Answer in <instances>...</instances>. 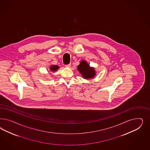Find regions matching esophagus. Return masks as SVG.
Masks as SVG:
<instances>
[{
	"instance_id": "34e87169",
	"label": "esophagus",
	"mask_w": 150,
	"mask_h": 150,
	"mask_svg": "<svg viewBox=\"0 0 150 150\" xmlns=\"http://www.w3.org/2000/svg\"><path fill=\"white\" fill-rule=\"evenodd\" d=\"M65 67H67V68H70V67H71V64H68V65H65Z\"/></svg>"
}]
</instances>
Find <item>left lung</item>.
<instances>
[{"mask_svg":"<svg viewBox=\"0 0 150 150\" xmlns=\"http://www.w3.org/2000/svg\"><path fill=\"white\" fill-rule=\"evenodd\" d=\"M77 70L85 79H91L95 77L96 75L95 69L93 67H90L86 60H82L77 66Z\"/></svg>","mask_w":150,"mask_h":150,"instance_id":"left-lung-1","label":"left lung"}]
</instances>
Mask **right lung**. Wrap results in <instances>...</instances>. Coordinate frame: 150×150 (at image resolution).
<instances>
[{
    "mask_svg": "<svg viewBox=\"0 0 150 150\" xmlns=\"http://www.w3.org/2000/svg\"><path fill=\"white\" fill-rule=\"evenodd\" d=\"M59 68V66L58 65H50V70L52 72H55V71H57L58 69Z\"/></svg>",
    "mask_w": 150,
    "mask_h": 150,
    "instance_id": "add662e5",
    "label": "right lung"
}]
</instances>
